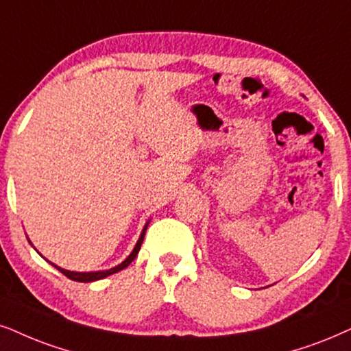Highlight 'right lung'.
Listing matches in <instances>:
<instances>
[{
  "label": "right lung",
  "instance_id": "1",
  "mask_svg": "<svg viewBox=\"0 0 351 351\" xmlns=\"http://www.w3.org/2000/svg\"><path fill=\"white\" fill-rule=\"evenodd\" d=\"M145 230H147V225H145V227H144L143 233H141V237H139V241H137V245H136V247H134V251H132L131 254L128 256V259L124 261V263L119 264V265H117V267H113V269H110V270H104V272H71V270H64V269L58 267V265H55V264H53V265H55V267H56L58 270H60L61 274L66 275V277L71 278V280H74V282H84V283H87V282L100 280V278H105V277H108V275L117 274V272H119V270L126 269L128 265H130V264L132 263V261H134V257L137 256V252H139V250H141V245H143V241H144Z\"/></svg>",
  "mask_w": 351,
  "mask_h": 351
}]
</instances>
